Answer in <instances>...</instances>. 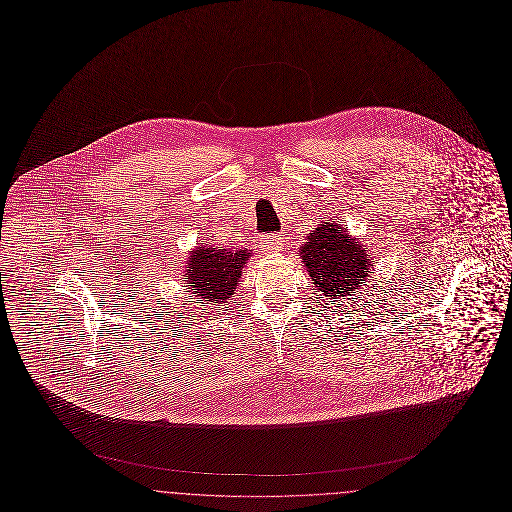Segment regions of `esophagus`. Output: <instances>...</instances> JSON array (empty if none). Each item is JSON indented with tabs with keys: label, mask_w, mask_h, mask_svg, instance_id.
Wrapping results in <instances>:
<instances>
[{
	"label": "esophagus",
	"mask_w": 512,
	"mask_h": 512,
	"mask_svg": "<svg viewBox=\"0 0 512 512\" xmlns=\"http://www.w3.org/2000/svg\"><path fill=\"white\" fill-rule=\"evenodd\" d=\"M258 246L264 254H276L284 248V238L280 234H266Z\"/></svg>",
	"instance_id": "esophagus-1"
}]
</instances>
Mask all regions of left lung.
<instances>
[{
  "label": "left lung",
  "mask_w": 512,
  "mask_h": 512,
  "mask_svg": "<svg viewBox=\"0 0 512 512\" xmlns=\"http://www.w3.org/2000/svg\"><path fill=\"white\" fill-rule=\"evenodd\" d=\"M299 258L307 268L313 288L337 307L355 301L366 290H376L372 260L365 246L343 224L321 222L299 246ZM319 301V297H317ZM347 307V305H345Z\"/></svg>",
  "instance_id": "obj_1"
}]
</instances>
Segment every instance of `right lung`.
Returning <instances> with one entry per match:
<instances>
[{"label": "right lung", "mask_w": 512, "mask_h": 512, "mask_svg": "<svg viewBox=\"0 0 512 512\" xmlns=\"http://www.w3.org/2000/svg\"><path fill=\"white\" fill-rule=\"evenodd\" d=\"M250 256L252 252L248 248L197 246L187 260L179 292L185 293L189 303L201 305V309H224L222 305H228L234 297L236 282Z\"/></svg>", "instance_id": "1"}]
</instances>
